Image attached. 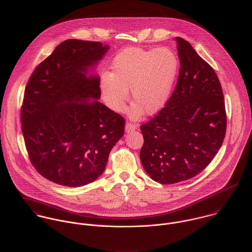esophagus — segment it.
Masks as SVG:
<instances>
[{"mask_svg":"<svg viewBox=\"0 0 252 252\" xmlns=\"http://www.w3.org/2000/svg\"><path fill=\"white\" fill-rule=\"evenodd\" d=\"M136 127H137V126H136L135 124H133V123H131V122H127L126 125V132L132 131V130L136 129Z\"/></svg>","mask_w":252,"mask_h":252,"instance_id":"34e87169","label":"esophagus"}]
</instances>
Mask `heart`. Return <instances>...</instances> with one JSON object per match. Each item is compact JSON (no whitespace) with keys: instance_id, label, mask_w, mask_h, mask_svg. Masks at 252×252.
I'll return each instance as SVG.
<instances>
[{"instance_id":"b5f03b06","label":"heart","mask_w":252,"mask_h":252,"mask_svg":"<svg viewBox=\"0 0 252 252\" xmlns=\"http://www.w3.org/2000/svg\"><path fill=\"white\" fill-rule=\"evenodd\" d=\"M178 70L179 60L167 48H126L115 56L110 74L101 78L102 98L110 109L121 112L130 89L133 112L155 114L168 100Z\"/></svg>"}]
</instances>
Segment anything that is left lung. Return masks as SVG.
Here are the masks:
<instances>
[{"label": "left lung", "instance_id": "1", "mask_svg": "<svg viewBox=\"0 0 252 252\" xmlns=\"http://www.w3.org/2000/svg\"><path fill=\"white\" fill-rule=\"evenodd\" d=\"M180 70L164 107L140 127L142 165L153 180L173 184L195 177L222 146L227 127L224 95L213 68L180 37Z\"/></svg>", "mask_w": 252, "mask_h": 252}]
</instances>
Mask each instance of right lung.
Masks as SVG:
<instances>
[{
	"label": "right lung",
	"instance_id": "right-lung-1",
	"mask_svg": "<svg viewBox=\"0 0 252 252\" xmlns=\"http://www.w3.org/2000/svg\"><path fill=\"white\" fill-rule=\"evenodd\" d=\"M108 49L66 40L27 83L20 110L25 147L35 169L53 183L78 187L96 180L125 133V119L97 100L99 78L87 76Z\"/></svg>",
	"mask_w": 252,
	"mask_h": 252
}]
</instances>
